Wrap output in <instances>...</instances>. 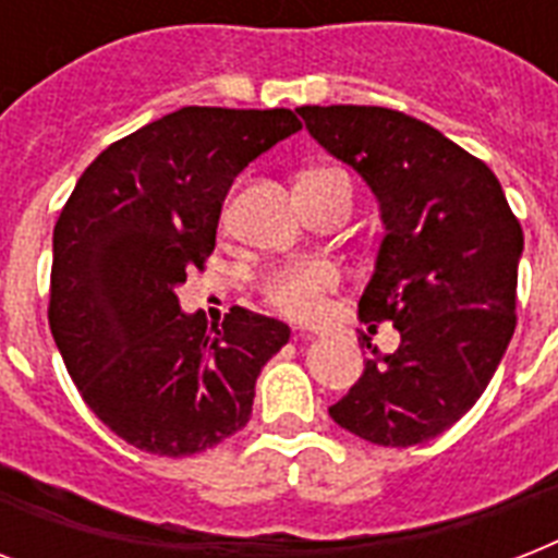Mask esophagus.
<instances>
[{
  "mask_svg": "<svg viewBox=\"0 0 558 558\" xmlns=\"http://www.w3.org/2000/svg\"><path fill=\"white\" fill-rule=\"evenodd\" d=\"M322 332H324V330H322V327H310V330H306V332H304V336H322Z\"/></svg>",
  "mask_w": 558,
  "mask_h": 558,
  "instance_id": "34e87169",
  "label": "esophagus"
}]
</instances>
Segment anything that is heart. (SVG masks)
<instances>
[{
  "label": "heart",
  "instance_id": "heart-1",
  "mask_svg": "<svg viewBox=\"0 0 558 558\" xmlns=\"http://www.w3.org/2000/svg\"><path fill=\"white\" fill-rule=\"evenodd\" d=\"M324 173H336V170H318V173H306L304 179L324 177ZM301 179V182H304ZM339 287V271L332 269L330 263L313 260V263H289L278 266L263 275L260 289L263 298L269 301L278 313L289 318H313L322 310V301L327 292Z\"/></svg>",
  "mask_w": 558,
  "mask_h": 558
}]
</instances>
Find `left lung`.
<instances>
[{"label":"left lung","instance_id":"8db88e82","mask_svg":"<svg viewBox=\"0 0 558 558\" xmlns=\"http://www.w3.org/2000/svg\"><path fill=\"white\" fill-rule=\"evenodd\" d=\"M298 116L379 199L385 236L359 315L399 330L388 356L359 336L373 356L330 416L376 446L432 440L481 399L515 332L519 219L493 170L425 121L385 107Z\"/></svg>","mask_w":558,"mask_h":558}]
</instances>
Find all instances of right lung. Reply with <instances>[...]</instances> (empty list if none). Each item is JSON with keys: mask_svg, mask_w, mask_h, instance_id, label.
<instances>
[{"mask_svg": "<svg viewBox=\"0 0 558 558\" xmlns=\"http://www.w3.org/2000/svg\"><path fill=\"white\" fill-rule=\"evenodd\" d=\"M298 130L292 109L182 107L109 144L60 210L51 336L83 402L135 449L187 458L248 423L289 327L243 306L208 327L177 289L205 269L234 179Z\"/></svg>", "mask_w": 558, "mask_h": 558, "instance_id": "right-lung-1", "label": "right lung"}]
</instances>
